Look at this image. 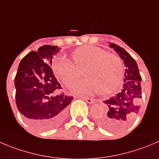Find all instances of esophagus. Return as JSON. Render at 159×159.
<instances>
[{"label": "esophagus", "instance_id": "esophagus-1", "mask_svg": "<svg viewBox=\"0 0 159 159\" xmlns=\"http://www.w3.org/2000/svg\"><path fill=\"white\" fill-rule=\"evenodd\" d=\"M82 99L84 100V101H86L87 103H93L95 101L94 99H91V98L85 97V96H83Z\"/></svg>", "mask_w": 159, "mask_h": 159}]
</instances>
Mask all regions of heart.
<instances>
[{"label":"heart","instance_id":"heart-1","mask_svg":"<svg viewBox=\"0 0 159 159\" xmlns=\"http://www.w3.org/2000/svg\"><path fill=\"white\" fill-rule=\"evenodd\" d=\"M72 63L63 59H56L52 64L54 74L66 85L75 83L84 70L85 79L77 82L71 89L79 94L99 93L108 94L120 85L124 66L120 57L107 53L95 45H83L71 54Z\"/></svg>","mask_w":159,"mask_h":159}]
</instances>
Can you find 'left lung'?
I'll use <instances>...</instances> for the list:
<instances>
[{
	"label": "left lung",
	"instance_id": "left-lung-1",
	"mask_svg": "<svg viewBox=\"0 0 159 159\" xmlns=\"http://www.w3.org/2000/svg\"><path fill=\"white\" fill-rule=\"evenodd\" d=\"M125 66L124 84L121 91L103 101L108 106L107 112L97 117L96 121L103 129L112 132H121L129 126L140 111L142 78L135 59L123 48L111 43Z\"/></svg>",
	"mask_w": 159,
	"mask_h": 159
}]
</instances>
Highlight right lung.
Instances as JSON below:
<instances>
[{"instance_id":"add662e5","label":"right lung","mask_w":159,"mask_h":159,"mask_svg":"<svg viewBox=\"0 0 159 159\" xmlns=\"http://www.w3.org/2000/svg\"><path fill=\"white\" fill-rule=\"evenodd\" d=\"M58 46L43 45L21 60L15 78L16 103L28 124L46 131L61 124L73 96L56 94L62 89L51 66Z\"/></svg>"}]
</instances>
